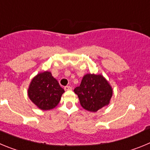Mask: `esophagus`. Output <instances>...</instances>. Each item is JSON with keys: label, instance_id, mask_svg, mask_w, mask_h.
I'll use <instances>...</instances> for the list:
<instances>
[{"label": "esophagus", "instance_id": "34e87169", "mask_svg": "<svg viewBox=\"0 0 150 150\" xmlns=\"http://www.w3.org/2000/svg\"><path fill=\"white\" fill-rule=\"evenodd\" d=\"M64 90H72V87H70V86H66L64 87Z\"/></svg>", "mask_w": 150, "mask_h": 150}]
</instances>
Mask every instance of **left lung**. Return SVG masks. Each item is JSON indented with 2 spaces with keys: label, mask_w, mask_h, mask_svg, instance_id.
I'll return each instance as SVG.
<instances>
[{
  "label": "left lung",
  "mask_w": 150,
  "mask_h": 150,
  "mask_svg": "<svg viewBox=\"0 0 150 150\" xmlns=\"http://www.w3.org/2000/svg\"><path fill=\"white\" fill-rule=\"evenodd\" d=\"M81 105L91 112L105 107L110 103L113 90L108 81L102 75L87 74L83 77L79 87H75Z\"/></svg>",
  "instance_id": "obj_1"
}]
</instances>
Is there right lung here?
<instances>
[{"label": "right lung", "instance_id": "right-lung-1", "mask_svg": "<svg viewBox=\"0 0 150 150\" xmlns=\"http://www.w3.org/2000/svg\"><path fill=\"white\" fill-rule=\"evenodd\" d=\"M64 90L48 71L39 73L32 79L28 88V96L40 109H53L60 102Z\"/></svg>", "mask_w": 150, "mask_h": 150}]
</instances>
